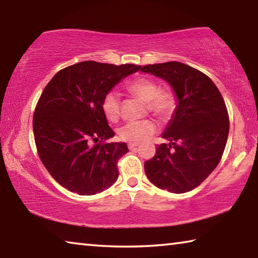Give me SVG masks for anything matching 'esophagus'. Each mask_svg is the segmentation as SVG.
<instances>
[{"mask_svg": "<svg viewBox=\"0 0 258 258\" xmlns=\"http://www.w3.org/2000/svg\"><path fill=\"white\" fill-rule=\"evenodd\" d=\"M138 147H139V143H132V142L128 143V149L130 150H135Z\"/></svg>", "mask_w": 258, "mask_h": 258, "instance_id": "1", "label": "esophagus"}]
</instances>
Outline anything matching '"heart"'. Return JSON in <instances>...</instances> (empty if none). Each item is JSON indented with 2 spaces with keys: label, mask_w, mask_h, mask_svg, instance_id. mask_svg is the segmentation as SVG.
Masks as SVG:
<instances>
[{
  "label": "heart",
  "mask_w": 258,
  "mask_h": 258,
  "mask_svg": "<svg viewBox=\"0 0 258 258\" xmlns=\"http://www.w3.org/2000/svg\"><path fill=\"white\" fill-rule=\"evenodd\" d=\"M127 90L131 93L147 101L148 111L165 120L173 115L176 108V97L173 91L160 89L158 82L149 77H139L128 83ZM120 98L116 92H108L101 102V109L106 118L117 121L120 116ZM156 125L150 119L128 121L118 130L121 141L139 143L155 133Z\"/></svg>",
  "instance_id": "obj_1"
}]
</instances>
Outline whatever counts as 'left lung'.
<instances>
[{
    "label": "left lung",
    "instance_id": "obj_1",
    "mask_svg": "<svg viewBox=\"0 0 258 258\" xmlns=\"http://www.w3.org/2000/svg\"><path fill=\"white\" fill-rule=\"evenodd\" d=\"M141 72L168 82L177 108L156 154L145 171L156 186L174 194L191 191L206 180L221 161L229 135V113L223 97L206 74L178 61L147 64Z\"/></svg>",
    "mask_w": 258,
    "mask_h": 258
}]
</instances>
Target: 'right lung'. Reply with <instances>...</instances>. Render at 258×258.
<instances>
[{
    "label": "right lung",
    "mask_w": 258,
    "mask_h": 258,
    "mask_svg": "<svg viewBox=\"0 0 258 258\" xmlns=\"http://www.w3.org/2000/svg\"><path fill=\"white\" fill-rule=\"evenodd\" d=\"M141 66L83 61L61 69L43 90L33 116L35 145L51 176L67 190L91 196L118 177L126 143L109 142L115 133L101 109L104 95Z\"/></svg>",
    "instance_id": "obj_1"
}]
</instances>
